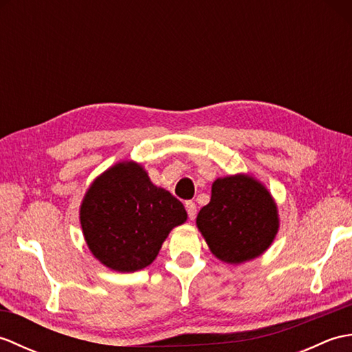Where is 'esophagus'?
Segmentation results:
<instances>
[{
	"label": "esophagus",
	"instance_id": "34e87169",
	"mask_svg": "<svg viewBox=\"0 0 352 352\" xmlns=\"http://www.w3.org/2000/svg\"><path fill=\"white\" fill-rule=\"evenodd\" d=\"M186 210H188V214H189V219L193 221L197 218V206L195 203H192V201H188L186 203Z\"/></svg>",
	"mask_w": 352,
	"mask_h": 352
}]
</instances>
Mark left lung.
I'll return each instance as SVG.
<instances>
[{"label":"left lung","mask_w":352,"mask_h":352,"mask_svg":"<svg viewBox=\"0 0 352 352\" xmlns=\"http://www.w3.org/2000/svg\"><path fill=\"white\" fill-rule=\"evenodd\" d=\"M197 227L216 258L241 265L261 256L278 233V207L266 186L250 174L216 178L210 203Z\"/></svg>","instance_id":"8db88e82"}]
</instances>
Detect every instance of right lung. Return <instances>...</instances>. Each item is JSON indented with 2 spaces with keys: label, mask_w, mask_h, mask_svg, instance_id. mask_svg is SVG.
<instances>
[{
  "label": "right lung",
  "mask_w": 352,
  "mask_h": 352,
  "mask_svg": "<svg viewBox=\"0 0 352 352\" xmlns=\"http://www.w3.org/2000/svg\"><path fill=\"white\" fill-rule=\"evenodd\" d=\"M186 219L180 201L153 184L145 168L133 160L119 162L96 177L80 206L89 251L118 272L151 265L172 228Z\"/></svg>",
  "instance_id": "right-lung-1"
}]
</instances>
